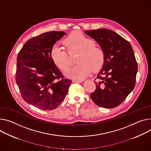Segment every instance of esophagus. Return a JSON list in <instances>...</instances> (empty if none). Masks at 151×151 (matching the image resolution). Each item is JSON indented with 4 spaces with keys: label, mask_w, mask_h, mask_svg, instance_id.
I'll use <instances>...</instances> for the list:
<instances>
[{
    "label": "esophagus",
    "mask_w": 151,
    "mask_h": 151,
    "mask_svg": "<svg viewBox=\"0 0 151 151\" xmlns=\"http://www.w3.org/2000/svg\"><path fill=\"white\" fill-rule=\"evenodd\" d=\"M72 81L73 83H82L83 81L81 79H73Z\"/></svg>",
    "instance_id": "esophagus-1"
}]
</instances>
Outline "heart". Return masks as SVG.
I'll return each instance as SVG.
<instances>
[{
	"label": "heart",
	"mask_w": 151,
	"mask_h": 151,
	"mask_svg": "<svg viewBox=\"0 0 151 151\" xmlns=\"http://www.w3.org/2000/svg\"><path fill=\"white\" fill-rule=\"evenodd\" d=\"M64 43L70 53L78 52L76 62L78 63L66 73L68 77L83 79L89 75L93 68L98 70L105 61V53L100 47L94 45V41L81 32H74L68 35ZM52 62L62 71H66L71 65L67 52L58 45H54L50 50Z\"/></svg>",
	"instance_id": "obj_1"
}]
</instances>
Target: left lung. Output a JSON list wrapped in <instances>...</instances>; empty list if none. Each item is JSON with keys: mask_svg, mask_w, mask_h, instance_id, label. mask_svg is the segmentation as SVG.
<instances>
[{"mask_svg": "<svg viewBox=\"0 0 151 151\" xmlns=\"http://www.w3.org/2000/svg\"><path fill=\"white\" fill-rule=\"evenodd\" d=\"M85 33L96 41L105 53L102 68L96 78L97 81H94L96 88L90 97L101 107H116L135 85L138 67L132 47L127 40L107 29L86 31Z\"/></svg>", "mask_w": 151, "mask_h": 151, "instance_id": "obj_1", "label": "left lung"}]
</instances>
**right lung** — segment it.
I'll return each mask as SVG.
<instances>
[{
  "instance_id": "1",
  "label": "right lung",
  "mask_w": 151,
  "mask_h": 151,
  "mask_svg": "<svg viewBox=\"0 0 151 151\" xmlns=\"http://www.w3.org/2000/svg\"><path fill=\"white\" fill-rule=\"evenodd\" d=\"M65 34L51 31L32 37L18 53L16 81L22 97L26 102L43 110L58 107L72 84L50 56L51 48Z\"/></svg>"
}]
</instances>
